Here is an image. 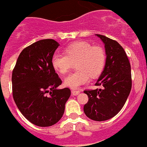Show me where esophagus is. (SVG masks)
I'll list each match as a JSON object with an SVG mask.
<instances>
[{
	"instance_id": "1",
	"label": "esophagus",
	"mask_w": 147,
	"mask_h": 147,
	"mask_svg": "<svg viewBox=\"0 0 147 147\" xmlns=\"http://www.w3.org/2000/svg\"><path fill=\"white\" fill-rule=\"evenodd\" d=\"M80 90H71V94H72V95H74V96H76V95H78V94H80Z\"/></svg>"
}]
</instances>
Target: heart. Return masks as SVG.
I'll use <instances>...</instances> for the list:
<instances>
[{
    "mask_svg": "<svg viewBox=\"0 0 147 147\" xmlns=\"http://www.w3.org/2000/svg\"><path fill=\"white\" fill-rule=\"evenodd\" d=\"M65 53H56L52 57V65L57 72L65 75L76 63L78 71L65 78L64 83L72 89L88 83L90 77L100 76L106 64V53L99 46L86 41L74 42L65 48Z\"/></svg>",
    "mask_w": 147,
    "mask_h": 147,
    "instance_id": "obj_1",
    "label": "heart"
}]
</instances>
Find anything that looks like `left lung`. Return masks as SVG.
I'll list each match as a JSON object with an SVG mask.
<instances>
[{
  "label": "left lung",
  "mask_w": 147,
  "mask_h": 147,
  "mask_svg": "<svg viewBox=\"0 0 147 147\" xmlns=\"http://www.w3.org/2000/svg\"><path fill=\"white\" fill-rule=\"evenodd\" d=\"M105 45L107 59L105 68L95 84L102 89L85 90L88 101L84 112L94 121H106L120 112L131 90V70L123 47L101 34H96Z\"/></svg>",
  "instance_id": "left-lung-1"
}]
</instances>
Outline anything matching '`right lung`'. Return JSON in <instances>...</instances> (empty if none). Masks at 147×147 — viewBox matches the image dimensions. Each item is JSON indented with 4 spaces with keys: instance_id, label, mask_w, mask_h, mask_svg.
Listing matches in <instances>:
<instances>
[{
    "instance_id": "obj_1",
    "label": "right lung",
    "mask_w": 147,
    "mask_h": 147,
    "mask_svg": "<svg viewBox=\"0 0 147 147\" xmlns=\"http://www.w3.org/2000/svg\"><path fill=\"white\" fill-rule=\"evenodd\" d=\"M59 46L53 39H44L24 48L12 73L16 104L26 119L40 127L60 120L71 95L69 88L57 89L62 81L51 60Z\"/></svg>"
}]
</instances>
